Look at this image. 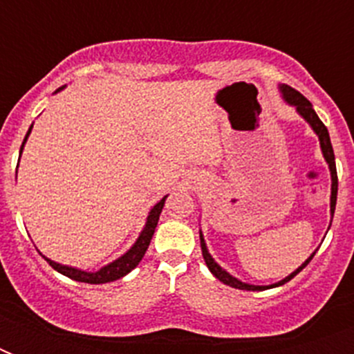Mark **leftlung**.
Returning a JSON list of instances; mask_svg holds the SVG:
<instances>
[{"mask_svg": "<svg viewBox=\"0 0 354 354\" xmlns=\"http://www.w3.org/2000/svg\"><path fill=\"white\" fill-rule=\"evenodd\" d=\"M281 91H283V95H285L286 101L297 108V112L301 113L303 118L310 122V127H313L314 132L318 133L319 145H322V150H324L325 160H327V163H329L330 178H333V189H330V213L335 215L336 194H338V174H336L335 152H333V145H330V138H329V132H327V127H325L324 122H322V119L316 115V112H314V108H313V104H310V101H308V99H305V97H303L299 91L294 90V88H290V86H281ZM200 246H202V257H204L205 264H207V268H209L211 274L215 275L218 281H222L224 285H230V286H233V288H239V290H266V288H270V286L246 285V283H242V281L232 277V275L227 274L226 270H222L221 266H218V264L213 261V257L209 255V252H207V248H205V242H204V236H202V233H200ZM314 253H316V252H314ZM314 253L307 259V261H305V263L301 264V266H299V268L296 270V272H294V274H290L288 277H286V279L279 281V283H275V285H272V286L285 285V283H288L292 277H296V275L299 274V272H301V270L305 268L308 263H310V261H313Z\"/></svg>", "mask_w": 354, "mask_h": 354, "instance_id": "8db88e82", "label": "left lung"}]
</instances>
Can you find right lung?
Here are the masks:
<instances>
[{"mask_svg":"<svg viewBox=\"0 0 354 354\" xmlns=\"http://www.w3.org/2000/svg\"><path fill=\"white\" fill-rule=\"evenodd\" d=\"M30 128H29V132H30ZM29 132H27V136H29ZM27 136H25V139H27ZM25 139H24V143H25ZM24 143H21V149H24ZM19 154H21V152H19ZM165 198L160 200V202L152 207L149 218H147V226H145L143 233L139 235L138 242H136V244H133V246L130 248V250H128L121 259L113 261L112 264H108V266L101 268L99 272H93V274H91V272H82V270L62 266V264L55 263V261H49V259H46V261L51 264L53 268L57 270V272H60V274L69 277V279L80 281V283L101 285V283H110V281L121 279L122 275H127L128 272H132V270L139 264V261L143 259L145 252H147V248H149L150 241H152V235H154V230L156 226H158V221H160V213L161 209H163V205H165Z\"/></svg>","mask_w":354,"mask_h":354,"instance_id":"right-lung-1","label":"right lung"}]
</instances>
